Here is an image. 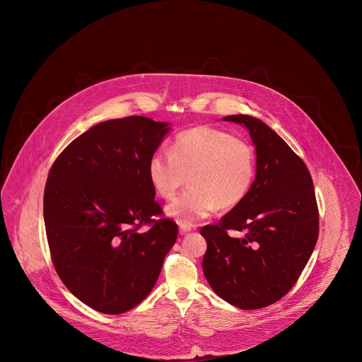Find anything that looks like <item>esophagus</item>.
I'll return each instance as SVG.
<instances>
[{
    "label": "esophagus",
    "instance_id": "obj_1",
    "mask_svg": "<svg viewBox=\"0 0 362 362\" xmlns=\"http://www.w3.org/2000/svg\"><path fill=\"white\" fill-rule=\"evenodd\" d=\"M179 232H180V235H187L189 232H192V228H190L189 225L180 223V225H179Z\"/></svg>",
    "mask_w": 362,
    "mask_h": 362
}]
</instances>
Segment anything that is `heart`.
Segmentation results:
<instances>
[{"mask_svg":"<svg viewBox=\"0 0 362 362\" xmlns=\"http://www.w3.org/2000/svg\"><path fill=\"white\" fill-rule=\"evenodd\" d=\"M256 169L253 147L228 132L199 126L182 132L170 153L156 151L147 163V175L156 193L173 199L185 186L168 215L179 223L193 225L221 209H233L247 196Z\"/></svg>","mask_w":362,"mask_h":362,"instance_id":"heart-1","label":"heart"}]
</instances>
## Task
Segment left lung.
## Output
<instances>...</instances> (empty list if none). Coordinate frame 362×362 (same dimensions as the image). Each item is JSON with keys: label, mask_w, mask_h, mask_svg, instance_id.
I'll return each instance as SVG.
<instances>
[{"label": "left lung", "mask_w": 362, "mask_h": 362, "mask_svg": "<svg viewBox=\"0 0 362 362\" xmlns=\"http://www.w3.org/2000/svg\"><path fill=\"white\" fill-rule=\"evenodd\" d=\"M247 129L256 147V177L245 200L218 225L203 226V274L211 288L240 309L279 300L298 281L320 233L313 177L298 154L264 122L223 117ZM228 230L243 231L232 238Z\"/></svg>", "instance_id": "1"}]
</instances>
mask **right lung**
I'll return each instance as SVG.
<instances>
[{
    "mask_svg": "<svg viewBox=\"0 0 362 362\" xmlns=\"http://www.w3.org/2000/svg\"><path fill=\"white\" fill-rule=\"evenodd\" d=\"M169 123L143 116L93 126L56 159L44 189V223L54 268L94 311L119 315L156 284L177 239L154 200L147 163ZM150 224L141 234L140 226Z\"/></svg>",
    "mask_w": 362,
    "mask_h": 362,
    "instance_id": "add662e5",
    "label": "right lung"
}]
</instances>
